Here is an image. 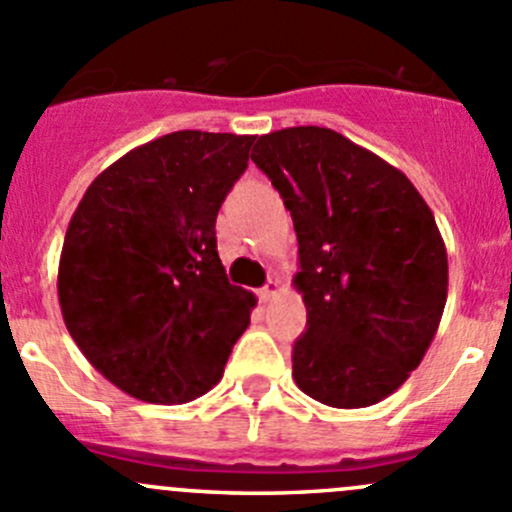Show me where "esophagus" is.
I'll use <instances>...</instances> for the list:
<instances>
[{
  "instance_id": "esophagus-1",
  "label": "esophagus",
  "mask_w": 512,
  "mask_h": 512,
  "mask_svg": "<svg viewBox=\"0 0 512 512\" xmlns=\"http://www.w3.org/2000/svg\"><path fill=\"white\" fill-rule=\"evenodd\" d=\"M277 292H280V282H277V280H270V282H267V285L265 287H262L260 289V292H257V297H260V302H270V299L272 297H277Z\"/></svg>"
}]
</instances>
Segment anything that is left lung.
I'll list each match as a JSON object with an SVG mask.
<instances>
[{
	"mask_svg": "<svg viewBox=\"0 0 512 512\" xmlns=\"http://www.w3.org/2000/svg\"><path fill=\"white\" fill-rule=\"evenodd\" d=\"M252 160L299 242L307 332L294 342V381L334 409L379 404L421 364L446 307L448 255L431 208L399 168L332 128L267 133Z\"/></svg>",
	"mask_w": 512,
	"mask_h": 512,
	"instance_id": "obj_1",
	"label": "left lung"
}]
</instances>
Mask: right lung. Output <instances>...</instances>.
<instances>
[{
    "instance_id": "1",
    "label": "right lung",
    "mask_w": 512,
    "mask_h": 512,
    "mask_svg": "<svg viewBox=\"0 0 512 512\" xmlns=\"http://www.w3.org/2000/svg\"><path fill=\"white\" fill-rule=\"evenodd\" d=\"M255 136L175 131L108 165L59 260L66 329L133 399L188 404L220 379L255 294L227 282L215 220Z\"/></svg>"
}]
</instances>
